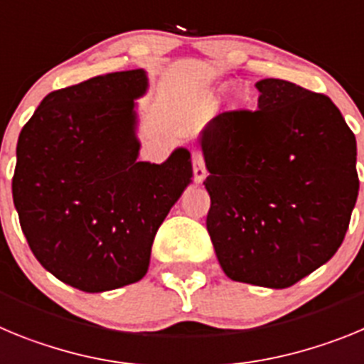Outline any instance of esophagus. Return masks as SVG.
I'll return each mask as SVG.
<instances>
[{
	"mask_svg": "<svg viewBox=\"0 0 364 364\" xmlns=\"http://www.w3.org/2000/svg\"><path fill=\"white\" fill-rule=\"evenodd\" d=\"M191 164H193V178L197 184H202L205 178V166L198 151H191Z\"/></svg>",
	"mask_w": 364,
	"mask_h": 364,
	"instance_id": "esophagus-1",
	"label": "esophagus"
}]
</instances>
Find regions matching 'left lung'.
<instances>
[{"label":"left lung","instance_id":"8db88e82","mask_svg":"<svg viewBox=\"0 0 364 364\" xmlns=\"http://www.w3.org/2000/svg\"><path fill=\"white\" fill-rule=\"evenodd\" d=\"M259 109L226 111L200 136L205 226L228 277L288 288L332 259L358 200V146L332 100L277 78Z\"/></svg>","mask_w":364,"mask_h":364}]
</instances>
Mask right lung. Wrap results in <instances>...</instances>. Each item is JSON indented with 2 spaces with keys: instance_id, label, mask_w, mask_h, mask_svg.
Masks as SVG:
<instances>
[{
  "instance_id": "right-lung-1",
  "label": "right lung",
  "mask_w": 364,
  "mask_h": 364,
  "mask_svg": "<svg viewBox=\"0 0 364 364\" xmlns=\"http://www.w3.org/2000/svg\"><path fill=\"white\" fill-rule=\"evenodd\" d=\"M146 70H122L41 100L16 147L12 198L32 253L89 294L140 281L160 224L188 188L191 154L138 162L134 100Z\"/></svg>"
}]
</instances>
